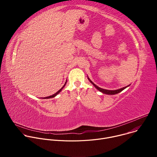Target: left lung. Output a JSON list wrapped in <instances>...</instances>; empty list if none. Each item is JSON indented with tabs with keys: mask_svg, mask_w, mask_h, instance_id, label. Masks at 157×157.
<instances>
[{
	"mask_svg": "<svg viewBox=\"0 0 157 157\" xmlns=\"http://www.w3.org/2000/svg\"><path fill=\"white\" fill-rule=\"evenodd\" d=\"M87 78H88V76H87ZM88 79H89V81L91 82V83L98 89V90H99L100 92H102V93H104V94H110V95H113V94H118V93H119L120 92H121L122 91H123L124 89H125L126 87H127L128 86H130V85H128V86H125V87H122V88H121V89H117V90H107V89H102V88H101V87H98V86H96L90 79H89V78H88Z\"/></svg>",
	"mask_w": 157,
	"mask_h": 157,
	"instance_id": "left-lung-1",
	"label": "left lung"
}]
</instances>
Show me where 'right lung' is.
Returning a JSON list of instances; mask_svg holds the SVG:
<instances>
[{
	"mask_svg": "<svg viewBox=\"0 0 157 157\" xmlns=\"http://www.w3.org/2000/svg\"><path fill=\"white\" fill-rule=\"evenodd\" d=\"M66 81L65 84H64V86H63V87H61V89H59V90L58 91H57V92H56V93L55 94H53V95H52V96H48V97H46V98H43V99H49V98H54V97H55V96H56L57 94H59V93L61 92V91L62 90V89H63V87H64V86L66 85Z\"/></svg>",
	"mask_w": 157,
	"mask_h": 157,
	"instance_id": "1",
	"label": "right lung"
}]
</instances>
